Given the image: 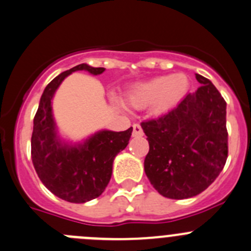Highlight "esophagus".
<instances>
[{
	"mask_svg": "<svg viewBox=\"0 0 251 251\" xmlns=\"http://www.w3.org/2000/svg\"><path fill=\"white\" fill-rule=\"evenodd\" d=\"M142 135H143L142 127H141L138 124H135V125L132 126V136L133 137H138V136H142Z\"/></svg>",
	"mask_w": 251,
	"mask_h": 251,
	"instance_id": "obj_1",
	"label": "esophagus"
}]
</instances>
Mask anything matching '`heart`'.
I'll list each match as a JSON object with an SVG mask.
<instances>
[{
	"label": "heart",
	"mask_w": 251,
	"mask_h": 251,
	"mask_svg": "<svg viewBox=\"0 0 251 251\" xmlns=\"http://www.w3.org/2000/svg\"><path fill=\"white\" fill-rule=\"evenodd\" d=\"M189 88L190 81L184 74L158 76L133 87L127 94V101L132 108L153 105L155 113H164L179 104Z\"/></svg>",
	"instance_id": "1"
}]
</instances>
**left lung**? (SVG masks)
<instances>
[{
    "label": "left lung",
    "mask_w": 251,
    "mask_h": 251,
    "mask_svg": "<svg viewBox=\"0 0 251 251\" xmlns=\"http://www.w3.org/2000/svg\"><path fill=\"white\" fill-rule=\"evenodd\" d=\"M173 110L142 121L150 151L145 172L164 198L182 200L206 190L222 172L228 157L227 103L210 79Z\"/></svg>",
    "instance_id": "left-lung-1"
}]
</instances>
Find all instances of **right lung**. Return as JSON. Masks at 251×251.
Returning a JSON list of instances; mask_svg holds the SVG:
<instances>
[{
  "mask_svg": "<svg viewBox=\"0 0 251 251\" xmlns=\"http://www.w3.org/2000/svg\"><path fill=\"white\" fill-rule=\"evenodd\" d=\"M82 70L92 75L105 71L81 64L55 77L44 89L31 133V160L39 179L53 195L72 203L87 202L103 194L110 181L114 158L125 150L132 133V127L121 132L104 130L76 146L61 142L51 99L61 82Z\"/></svg>",
  "mask_w": 251,
  "mask_h": 251,
  "instance_id": "obj_1",
  "label": "right lung"
}]
</instances>
